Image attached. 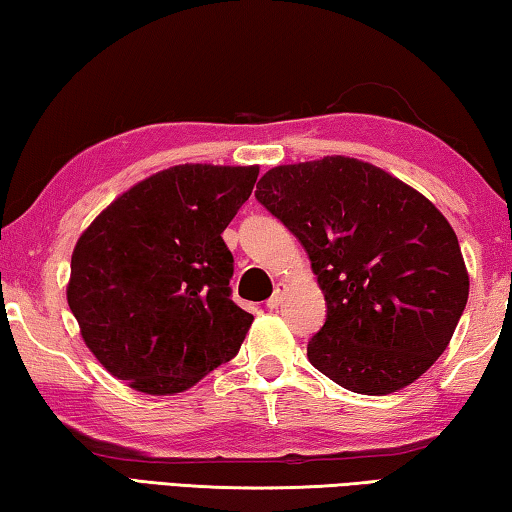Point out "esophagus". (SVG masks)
I'll return each instance as SVG.
<instances>
[{
	"instance_id": "obj_1",
	"label": "esophagus",
	"mask_w": 512,
	"mask_h": 512,
	"mask_svg": "<svg viewBox=\"0 0 512 512\" xmlns=\"http://www.w3.org/2000/svg\"><path fill=\"white\" fill-rule=\"evenodd\" d=\"M283 295H286V283H279V286H276V290H274V295L265 301V306L270 308H279L281 306V301H283Z\"/></svg>"
}]
</instances>
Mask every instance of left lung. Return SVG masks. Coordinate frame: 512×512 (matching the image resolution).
I'll use <instances>...</instances> for the list:
<instances>
[{
    "instance_id": "8db88e82",
    "label": "left lung",
    "mask_w": 512,
    "mask_h": 512,
    "mask_svg": "<svg viewBox=\"0 0 512 512\" xmlns=\"http://www.w3.org/2000/svg\"><path fill=\"white\" fill-rule=\"evenodd\" d=\"M256 199L295 233L326 299L308 342L315 370L358 395H390L449 347L469 295L454 229L431 199L349 156L276 165Z\"/></svg>"
}]
</instances>
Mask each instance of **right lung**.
<instances>
[{
	"instance_id": "1",
	"label": "right lung",
	"mask_w": 512,
	"mask_h": 512,
	"mask_svg": "<svg viewBox=\"0 0 512 512\" xmlns=\"http://www.w3.org/2000/svg\"><path fill=\"white\" fill-rule=\"evenodd\" d=\"M258 165H174L111 201L72 251L67 304L108 374L165 397L238 354L254 315L231 301L222 231Z\"/></svg>"
}]
</instances>
